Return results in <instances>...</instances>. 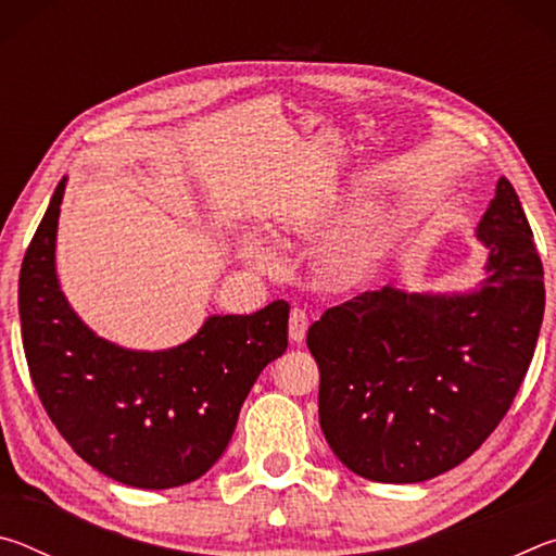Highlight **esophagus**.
Returning a JSON list of instances; mask_svg holds the SVG:
<instances>
[{"instance_id": "esophagus-1", "label": "esophagus", "mask_w": 556, "mask_h": 556, "mask_svg": "<svg viewBox=\"0 0 556 556\" xmlns=\"http://www.w3.org/2000/svg\"><path fill=\"white\" fill-rule=\"evenodd\" d=\"M306 331H308L306 312H304V308H291V314H289V338L294 343H304Z\"/></svg>"}]
</instances>
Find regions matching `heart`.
Wrapping results in <instances>:
<instances>
[{
	"mask_svg": "<svg viewBox=\"0 0 556 556\" xmlns=\"http://www.w3.org/2000/svg\"><path fill=\"white\" fill-rule=\"evenodd\" d=\"M394 244V228L382 215H372L353 225L341 240H338L324 260L326 285L348 289L363 285L370 279L378 267L390 255ZM240 252L248 260H265L267 248L255 235H244L240 240Z\"/></svg>",
	"mask_w": 556,
	"mask_h": 556,
	"instance_id": "b5f03b06",
	"label": "heart"
}]
</instances>
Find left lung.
<instances>
[{"label":"left lung","instance_id":"left-lung-1","mask_svg":"<svg viewBox=\"0 0 556 556\" xmlns=\"http://www.w3.org/2000/svg\"><path fill=\"white\" fill-rule=\"evenodd\" d=\"M470 291H378L328 308L306 345L321 370L318 421L341 464L378 483L446 473L491 437L530 368L544 271L513 184L497 178Z\"/></svg>","mask_w":556,"mask_h":556}]
</instances>
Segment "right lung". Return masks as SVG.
<instances>
[{
  "instance_id": "1",
  "label": "right lung",
  "mask_w": 556,
  "mask_h": 556,
  "mask_svg": "<svg viewBox=\"0 0 556 556\" xmlns=\"http://www.w3.org/2000/svg\"><path fill=\"white\" fill-rule=\"evenodd\" d=\"M65 184L63 176L18 275L34 388L75 454L112 481L147 491L191 483L223 456L252 384L287 351L289 304L208 316L166 351L105 341L73 312L55 275Z\"/></svg>"
}]
</instances>
